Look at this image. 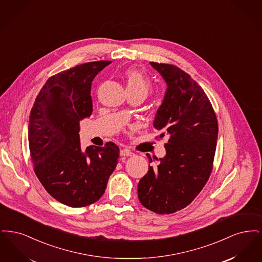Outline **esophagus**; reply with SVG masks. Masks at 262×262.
Listing matches in <instances>:
<instances>
[{
	"label": "esophagus",
	"instance_id": "1",
	"mask_svg": "<svg viewBox=\"0 0 262 262\" xmlns=\"http://www.w3.org/2000/svg\"><path fill=\"white\" fill-rule=\"evenodd\" d=\"M134 153L130 152L129 150L127 149H122L120 151V155L121 156H132Z\"/></svg>",
	"mask_w": 262,
	"mask_h": 262
}]
</instances>
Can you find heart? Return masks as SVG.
I'll list each match as a JSON object with an SVG mask.
<instances>
[{
  "mask_svg": "<svg viewBox=\"0 0 262 262\" xmlns=\"http://www.w3.org/2000/svg\"><path fill=\"white\" fill-rule=\"evenodd\" d=\"M126 91L127 93H139L148 95L151 91V82L139 71L135 69H127L125 72Z\"/></svg>",
  "mask_w": 262,
  "mask_h": 262,
  "instance_id": "1",
  "label": "heart"
}]
</instances>
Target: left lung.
<instances>
[{"instance_id": "1", "label": "left lung", "mask_w": 262, "mask_h": 262, "mask_svg": "<svg viewBox=\"0 0 262 262\" xmlns=\"http://www.w3.org/2000/svg\"><path fill=\"white\" fill-rule=\"evenodd\" d=\"M167 89L153 126L168 136L166 155L156 158L140 179V203L158 214H171L187 206L207 183L212 171L218 123L203 89L181 69L168 63L150 62ZM149 163L152 162L147 156Z\"/></svg>"}]
</instances>
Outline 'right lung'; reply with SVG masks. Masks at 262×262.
<instances>
[{"instance_id": "right-lung-1", "label": "right lung", "mask_w": 262, "mask_h": 262, "mask_svg": "<svg viewBox=\"0 0 262 262\" xmlns=\"http://www.w3.org/2000/svg\"><path fill=\"white\" fill-rule=\"evenodd\" d=\"M110 61L89 62L53 75L41 88L28 123L34 172L51 196L71 207L88 206L104 194L119 159V147L81 150L79 123L92 114L94 77Z\"/></svg>"}]
</instances>
